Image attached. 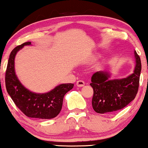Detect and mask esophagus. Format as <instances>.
Listing matches in <instances>:
<instances>
[{"instance_id":"obj_1","label":"esophagus","mask_w":148,"mask_h":148,"mask_svg":"<svg viewBox=\"0 0 148 148\" xmlns=\"http://www.w3.org/2000/svg\"><path fill=\"white\" fill-rule=\"evenodd\" d=\"M85 85V82L84 81H81V80H79V81L76 82V86H78V87H83V86H84Z\"/></svg>"}]
</instances>
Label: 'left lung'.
<instances>
[{
	"label": "left lung",
	"instance_id": "obj_1",
	"mask_svg": "<svg viewBox=\"0 0 148 148\" xmlns=\"http://www.w3.org/2000/svg\"><path fill=\"white\" fill-rule=\"evenodd\" d=\"M136 65L134 72L126 78L111 79V74L99 71L91 78L93 97L92 105L98 113H106L123 109L136 96L141 71V62L136 51H134Z\"/></svg>",
	"mask_w": 148,
	"mask_h": 148
}]
</instances>
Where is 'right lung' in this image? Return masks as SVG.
Returning a JSON list of instances; mask_svg holds the SVG:
<instances>
[{
	"instance_id": "1",
	"label": "right lung",
	"mask_w": 148,
	"mask_h": 148,
	"mask_svg": "<svg viewBox=\"0 0 148 148\" xmlns=\"http://www.w3.org/2000/svg\"><path fill=\"white\" fill-rule=\"evenodd\" d=\"M30 45V42H25L12 51L5 72L6 90L16 106L26 116L39 119L53 118L60 113L64 95L72 89L74 84H60L42 94L33 92L25 88L15 74L14 58L20 49Z\"/></svg>"
}]
</instances>
